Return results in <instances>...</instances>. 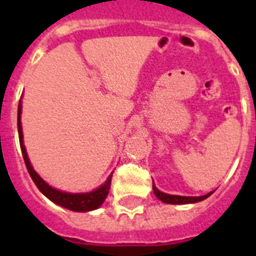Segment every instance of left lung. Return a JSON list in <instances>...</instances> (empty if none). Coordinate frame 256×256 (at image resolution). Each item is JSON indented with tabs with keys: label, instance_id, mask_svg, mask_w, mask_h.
I'll return each instance as SVG.
<instances>
[{
	"label": "left lung",
	"instance_id": "obj_1",
	"mask_svg": "<svg viewBox=\"0 0 256 256\" xmlns=\"http://www.w3.org/2000/svg\"><path fill=\"white\" fill-rule=\"evenodd\" d=\"M152 191H154V194L160 200L164 203H168V204H187V203H196L200 202L203 199L208 198L211 194H212V191L208 192L206 195H202V196H180V195H170L166 194V192H162L156 187L154 182H152Z\"/></svg>",
	"mask_w": 256,
	"mask_h": 256
}]
</instances>
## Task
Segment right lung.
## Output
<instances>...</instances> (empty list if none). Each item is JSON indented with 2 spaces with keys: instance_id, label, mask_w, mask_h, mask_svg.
I'll return each mask as SVG.
<instances>
[{
  "instance_id": "right-lung-1",
  "label": "right lung",
  "mask_w": 256,
  "mask_h": 256,
  "mask_svg": "<svg viewBox=\"0 0 256 256\" xmlns=\"http://www.w3.org/2000/svg\"><path fill=\"white\" fill-rule=\"evenodd\" d=\"M21 112H22V104L21 100L18 104V116H17V124H18V136H20V146H21L22 156L25 160L26 168L29 171L30 176L38 187V190L41 191L42 194L45 195L46 198H49L52 202H54L58 206H62L72 211H78V212H85V211L96 210L104 202V199L108 196V190H110V184H112V172L108 175V180L100 186L96 190L90 191V192H80V194H72V192H65V191H60L54 187L49 186L40 175L36 172L33 166L30 164V160L28 158V152H26L25 144H24V134H22V126H21Z\"/></svg>"
}]
</instances>
